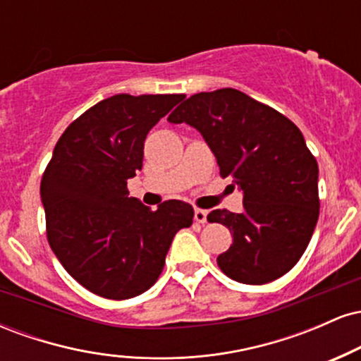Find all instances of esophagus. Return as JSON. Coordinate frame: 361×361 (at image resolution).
I'll return each mask as SVG.
<instances>
[{
	"label": "esophagus",
	"instance_id": "1",
	"mask_svg": "<svg viewBox=\"0 0 361 361\" xmlns=\"http://www.w3.org/2000/svg\"><path fill=\"white\" fill-rule=\"evenodd\" d=\"M195 221H197L198 224H205L207 222V210L195 209Z\"/></svg>",
	"mask_w": 361,
	"mask_h": 361
}]
</instances>
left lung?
<instances>
[{
    "label": "left lung",
    "instance_id": "left-lung-1",
    "mask_svg": "<svg viewBox=\"0 0 361 361\" xmlns=\"http://www.w3.org/2000/svg\"><path fill=\"white\" fill-rule=\"evenodd\" d=\"M168 120L197 128L221 176L243 190L241 214L219 209L207 215L233 234L219 268L246 285L268 283L292 270L319 217L317 161L299 127L233 88L193 94Z\"/></svg>",
    "mask_w": 361,
    "mask_h": 361
}]
</instances>
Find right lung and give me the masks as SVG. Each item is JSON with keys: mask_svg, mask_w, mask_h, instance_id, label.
I'll list each match as a JSON object with an SVG mask.
<instances>
[{"mask_svg": "<svg viewBox=\"0 0 361 361\" xmlns=\"http://www.w3.org/2000/svg\"><path fill=\"white\" fill-rule=\"evenodd\" d=\"M185 94L106 98L64 130L45 168L40 198L54 255L78 283L126 300L156 283L173 238L193 207L168 200L151 210L128 197L144 140Z\"/></svg>", "mask_w": 361, "mask_h": 361, "instance_id": "right-lung-1", "label": "right lung"}]
</instances>
